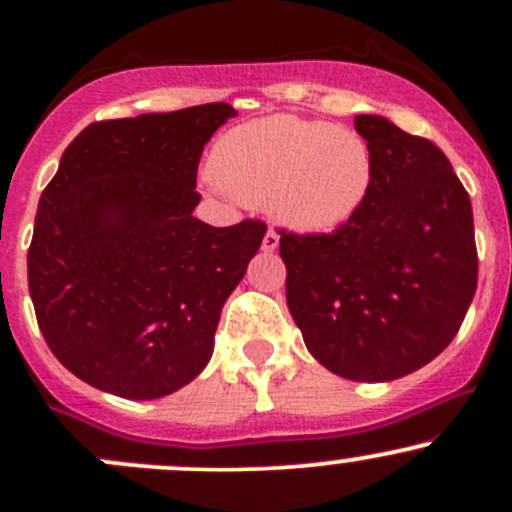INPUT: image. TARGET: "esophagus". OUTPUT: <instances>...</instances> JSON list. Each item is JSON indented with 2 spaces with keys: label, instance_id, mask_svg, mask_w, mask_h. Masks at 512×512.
<instances>
[{
  "label": "esophagus",
  "instance_id": "1",
  "mask_svg": "<svg viewBox=\"0 0 512 512\" xmlns=\"http://www.w3.org/2000/svg\"><path fill=\"white\" fill-rule=\"evenodd\" d=\"M276 248H279V236H276V231H267V236L262 240V250L274 252Z\"/></svg>",
  "mask_w": 512,
  "mask_h": 512
}]
</instances>
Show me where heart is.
<instances>
[{
  "mask_svg": "<svg viewBox=\"0 0 512 512\" xmlns=\"http://www.w3.org/2000/svg\"><path fill=\"white\" fill-rule=\"evenodd\" d=\"M214 192L264 207L296 233H330L373 190V149L361 132L322 120L269 115L228 129L209 158Z\"/></svg>",
  "mask_w": 512,
  "mask_h": 512,
  "instance_id": "1",
  "label": "heart"
}]
</instances>
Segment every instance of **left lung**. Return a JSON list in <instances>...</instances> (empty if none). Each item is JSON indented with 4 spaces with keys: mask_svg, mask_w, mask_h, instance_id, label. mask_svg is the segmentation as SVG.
<instances>
[{
    "mask_svg": "<svg viewBox=\"0 0 512 512\" xmlns=\"http://www.w3.org/2000/svg\"><path fill=\"white\" fill-rule=\"evenodd\" d=\"M373 190L342 228L281 233L286 303L334 375L390 383L431 363L477 291L472 202L443 151L380 115H356Z\"/></svg>",
    "mask_w": 512,
    "mask_h": 512,
    "instance_id": "1",
    "label": "left lung"
}]
</instances>
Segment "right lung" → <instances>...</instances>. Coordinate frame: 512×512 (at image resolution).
I'll list each match as a JSON object with an SVG mask.
<instances>
[{
  "label": "right lung",
  "mask_w": 512,
  "mask_h": 512,
  "mask_svg": "<svg viewBox=\"0 0 512 512\" xmlns=\"http://www.w3.org/2000/svg\"><path fill=\"white\" fill-rule=\"evenodd\" d=\"M236 115L207 103L93 122L64 149L38 202L28 289L50 351L84 383L158 399L207 368L267 233L192 216L204 144Z\"/></svg>",
  "instance_id": "add662e5"
}]
</instances>
